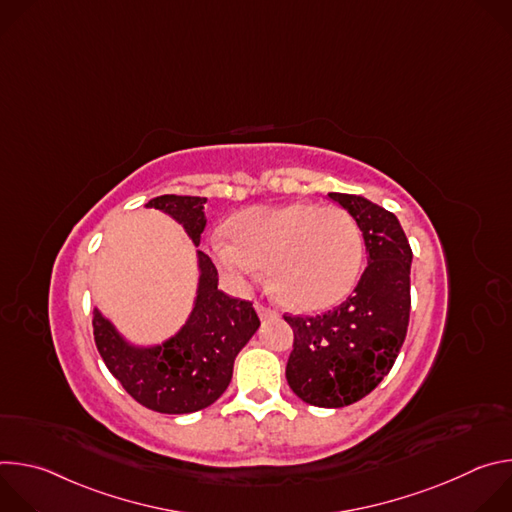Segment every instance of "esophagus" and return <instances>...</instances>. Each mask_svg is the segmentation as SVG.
Here are the masks:
<instances>
[{"label":"esophagus","mask_w":512,"mask_h":512,"mask_svg":"<svg viewBox=\"0 0 512 512\" xmlns=\"http://www.w3.org/2000/svg\"><path fill=\"white\" fill-rule=\"evenodd\" d=\"M255 310H257V314H259V318L261 320H269V318H275L277 314H275V310H271V308H267L265 304H255Z\"/></svg>","instance_id":"1"}]
</instances>
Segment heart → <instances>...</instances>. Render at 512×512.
I'll return each mask as SVG.
<instances>
[{"instance_id": "heart-1", "label": "heart", "mask_w": 512, "mask_h": 512, "mask_svg": "<svg viewBox=\"0 0 512 512\" xmlns=\"http://www.w3.org/2000/svg\"><path fill=\"white\" fill-rule=\"evenodd\" d=\"M227 237L212 241L216 263L239 283L267 271L277 300L298 312L338 304L354 287L362 265V235L338 206L294 202L257 206L237 214Z\"/></svg>"}]
</instances>
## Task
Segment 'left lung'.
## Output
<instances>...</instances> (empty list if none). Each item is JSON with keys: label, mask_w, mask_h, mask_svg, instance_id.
<instances>
[{"label": "left lung", "mask_w": 512, "mask_h": 512, "mask_svg": "<svg viewBox=\"0 0 512 512\" xmlns=\"http://www.w3.org/2000/svg\"><path fill=\"white\" fill-rule=\"evenodd\" d=\"M328 196L356 221L369 265L340 306L283 314L294 330L285 379L302 401L336 409L367 397L393 369L409 326L413 253L393 212L354 194Z\"/></svg>", "instance_id": "1"}]
</instances>
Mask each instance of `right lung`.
Returning a JSON list of instances; mask_svg holds the SVG:
<instances>
[{"label":"right lung","instance_id":"1","mask_svg":"<svg viewBox=\"0 0 512 512\" xmlns=\"http://www.w3.org/2000/svg\"><path fill=\"white\" fill-rule=\"evenodd\" d=\"M206 198L166 194L148 202L150 208L172 214L198 245L206 225ZM200 287L194 312L182 332L158 348H131L95 310L93 334L109 373L143 407L158 413H192L212 405L233 377L239 350L259 328V316L249 300L218 289L212 259L198 251Z\"/></svg>","mask_w":512,"mask_h":512}]
</instances>
